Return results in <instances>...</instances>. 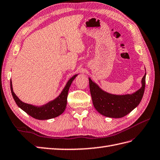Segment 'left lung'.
Returning a JSON list of instances; mask_svg holds the SVG:
<instances>
[{
  "mask_svg": "<svg viewBox=\"0 0 160 160\" xmlns=\"http://www.w3.org/2000/svg\"><path fill=\"white\" fill-rule=\"evenodd\" d=\"M88 79L92 102L97 111L109 118H120L128 114L139 105L144 92L146 73L142 79V86L139 90L131 94L121 95L104 91L90 77Z\"/></svg>",
  "mask_w": 160,
  "mask_h": 160,
  "instance_id": "left-lung-1",
  "label": "left lung"
}]
</instances>
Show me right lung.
Instances as JSON below:
<instances>
[{
  "mask_svg": "<svg viewBox=\"0 0 160 160\" xmlns=\"http://www.w3.org/2000/svg\"><path fill=\"white\" fill-rule=\"evenodd\" d=\"M78 74H74L67 81L65 87L63 88L61 93L55 99L48 102L43 105L36 106L29 103L24 102L17 97L13 90L12 81L10 80V88L12 91V94L15 101L18 107L25 112L33 118L38 120H48L61 115L65 111L67 105V97L69 88L72 84V81L75 79Z\"/></svg>",
  "mask_w": 160,
  "mask_h": 160,
  "instance_id": "1",
  "label": "right lung"
}]
</instances>
